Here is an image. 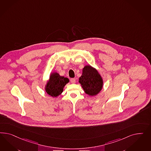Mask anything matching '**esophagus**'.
<instances>
[{"instance_id": "1", "label": "esophagus", "mask_w": 151, "mask_h": 151, "mask_svg": "<svg viewBox=\"0 0 151 151\" xmlns=\"http://www.w3.org/2000/svg\"><path fill=\"white\" fill-rule=\"evenodd\" d=\"M70 81L72 83H75L76 82V79L75 78H72L70 79Z\"/></svg>"}]
</instances>
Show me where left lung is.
I'll return each mask as SVG.
<instances>
[{
    "instance_id": "obj_1",
    "label": "left lung",
    "mask_w": 151,
    "mask_h": 151,
    "mask_svg": "<svg viewBox=\"0 0 151 151\" xmlns=\"http://www.w3.org/2000/svg\"><path fill=\"white\" fill-rule=\"evenodd\" d=\"M79 82L84 91L90 96H95L100 91L103 86V81L96 69L91 66H85L82 70Z\"/></svg>"
}]
</instances>
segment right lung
I'll return each mask as SVG.
<instances>
[{
	"instance_id": "right-lung-1",
	"label": "right lung",
	"mask_w": 151,
	"mask_h": 151,
	"mask_svg": "<svg viewBox=\"0 0 151 151\" xmlns=\"http://www.w3.org/2000/svg\"><path fill=\"white\" fill-rule=\"evenodd\" d=\"M69 82V78L60 76L58 73H52L50 80L46 85V92L50 96L56 97L63 91L65 85Z\"/></svg>"
}]
</instances>
